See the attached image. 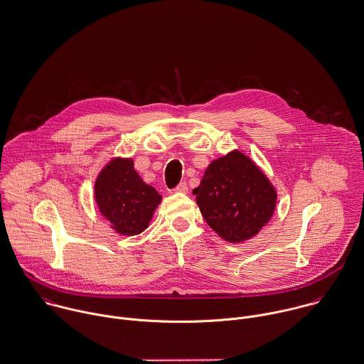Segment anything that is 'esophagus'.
<instances>
[{
	"label": "esophagus",
	"mask_w": 364,
	"mask_h": 364,
	"mask_svg": "<svg viewBox=\"0 0 364 364\" xmlns=\"http://www.w3.org/2000/svg\"><path fill=\"white\" fill-rule=\"evenodd\" d=\"M176 193H181V194H186V193H188V187H187V184L186 183H180L177 187H176V190H174Z\"/></svg>",
	"instance_id": "esophagus-1"
}]
</instances>
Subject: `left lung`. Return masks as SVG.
<instances>
[{"instance_id":"1","label":"left lung","mask_w":364,"mask_h":364,"mask_svg":"<svg viewBox=\"0 0 364 364\" xmlns=\"http://www.w3.org/2000/svg\"><path fill=\"white\" fill-rule=\"evenodd\" d=\"M193 193L205 222L229 243L255 237L277 205L273 183L237 149L214 159Z\"/></svg>"}]
</instances>
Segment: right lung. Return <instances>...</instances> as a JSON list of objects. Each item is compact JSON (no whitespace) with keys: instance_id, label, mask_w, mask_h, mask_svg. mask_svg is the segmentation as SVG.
<instances>
[{"instance_id":"1","label":"right lung","mask_w":364,"mask_h":364,"mask_svg":"<svg viewBox=\"0 0 364 364\" xmlns=\"http://www.w3.org/2000/svg\"><path fill=\"white\" fill-rule=\"evenodd\" d=\"M94 200L102 218L117 233L135 236L149 228L161 196L134 167L132 157L108 160L94 181Z\"/></svg>"}]
</instances>
